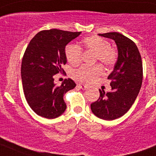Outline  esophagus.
Wrapping results in <instances>:
<instances>
[{"label":"esophagus","instance_id":"34e87169","mask_svg":"<svg viewBox=\"0 0 156 156\" xmlns=\"http://www.w3.org/2000/svg\"><path fill=\"white\" fill-rule=\"evenodd\" d=\"M77 87H79V88L82 89V90H87V89L88 88V87H87V85H84V84H79Z\"/></svg>","mask_w":156,"mask_h":156}]
</instances>
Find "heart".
Instances as JSON below:
<instances>
[{"mask_svg": "<svg viewBox=\"0 0 156 156\" xmlns=\"http://www.w3.org/2000/svg\"><path fill=\"white\" fill-rule=\"evenodd\" d=\"M83 46L86 50L95 52V61L99 60L104 66H110L117 60V53L106 40L99 36L87 37L82 41ZM65 54L68 62L73 66L79 65L81 61L82 49L76 44H68L65 48ZM103 72L99 65L87 66L83 65L73 72V75L76 80L82 83H91Z\"/></svg>", "mask_w": 156, "mask_h": 156, "instance_id": "heart-1", "label": "heart"}]
</instances>
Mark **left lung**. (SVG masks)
Listing matches in <instances>:
<instances>
[{
    "label": "left lung",
    "mask_w": 156,
    "mask_h": 156,
    "mask_svg": "<svg viewBox=\"0 0 156 156\" xmlns=\"http://www.w3.org/2000/svg\"><path fill=\"white\" fill-rule=\"evenodd\" d=\"M115 41L118 58L108 76L112 91L99 90L98 100L91 104L95 115L104 120H113L126 113L134 103L142 82V62L137 46L129 38L117 32L99 34Z\"/></svg>",
    "instance_id": "8db88e82"
}]
</instances>
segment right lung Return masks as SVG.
<instances>
[{
	"mask_svg": "<svg viewBox=\"0 0 156 156\" xmlns=\"http://www.w3.org/2000/svg\"><path fill=\"white\" fill-rule=\"evenodd\" d=\"M80 34L47 30L40 31L30 41L22 60L21 79L27 102L38 115L55 119L66 110L63 95L76 83L68 79L58 87L53 76L63 72L62 66L67 62L65 47Z\"/></svg>",
	"mask_w": 156,
	"mask_h": 156,
	"instance_id": "add662e5",
	"label": "right lung"
}]
</instances>
